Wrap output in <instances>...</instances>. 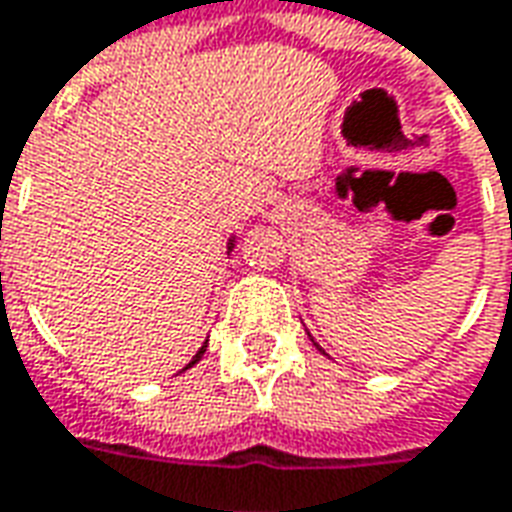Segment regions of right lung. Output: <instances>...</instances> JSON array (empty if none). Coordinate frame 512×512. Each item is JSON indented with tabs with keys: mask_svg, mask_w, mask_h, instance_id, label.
Masks as SVG:
<instances>
[{
	"mask_svg": "<svg viewBox=\"0 0 512 512\" xmlns=\"http://www.w3.org/2000/svg\"><path fill=\"white\" fill-rule=\"evenodd\" d=\"M232 246H235V238H230V244H227V249H230V252H232ZM205 349H207V341H205V346H202V349H199V352H196L194 360H191V363H188V366H185V368L196 366V363H199V360H202V355H205ZM185 368H182V371H185Z\"/></svg>",
	"mask_w": 512,
	"mask_h": 512,
	"instance_id": "right-lung-1",
	"label": "right lung"
}]
</instances>
